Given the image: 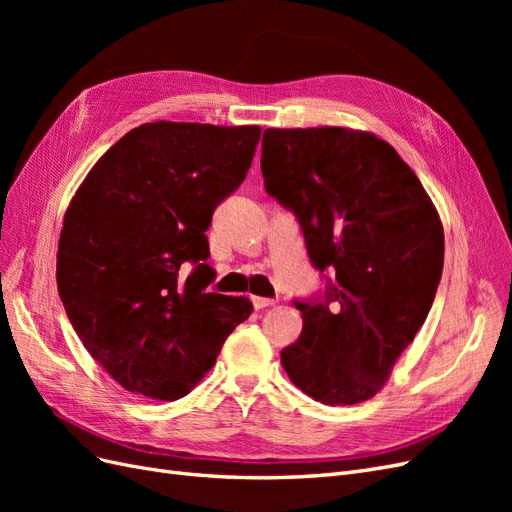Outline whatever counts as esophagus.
I'll return each mask as SVG.
<instances>
[{
  "label": "esophagus",
  "mask_w": 512,
  "mask_h": 512,
  "mask_svg": "<svg viewBox=\"0 0 512 512\" xmlns=\"http://www.w3.org/2000/svg\"><path fill=\"white\" fill-rule=\"evenodd\" d=\"M252 303H254V307H256V309H265V307H271V305H275V299H265V297H254V299H252Z\"/></svg>",
  "instance_id": "esophagus-1"
}]
</instances>
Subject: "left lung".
<instances>
[{"label": "left lung", "instance_id": "obj_1", "mask_svg": "<svg viewBox=\"0 0 512 512\" xmlns=\"http://www.w3.org/2000/svg\"><path fill=\"white\" fill-rule=\"evenodd\" d=\"M260 170L324 280L316 297L292 301L303 331L282 365L316 401L359 404L382 389L436 299L438 213L412 168L367 132L265 130Z\"/></svg>", "mask_w": 512, "mask_h": 512}]
</instances>
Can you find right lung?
<instances>
[{
	"instance_id": "obj_1",
	"label": "right lung",
	"mask_w": 512,
	"mask_h": 512,
	"mask_svg": "<svg viewBox=\"0 0 512 512\" xmlns=\"http://www.w3.org/2000/svg\"><path fill=\"white\" fill-rule=\"evenodd\" d=\"M258 138V126L143 123L72 198L57 252L59 297L87 352L130 393L183 397L252 314L245 297L207 292L205 232L243 183Z\"/></svg>"
}]
</instances>
